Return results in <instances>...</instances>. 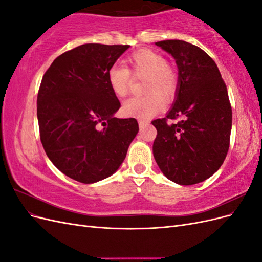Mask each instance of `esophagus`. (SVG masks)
Segmentation results:
<instances>
[{
  "label": "esophagus",
  "mask_w": 262,
  "mask_h": 262,
  "mask_svg": "<svg viewBox=\"0 0 262 262\" xmlns=\"http://www.w3.org/2000/svg\"><path fill=\"white\" fill-rule=\"evenodd\" d=\"M139 125H140V128L142 129V128H144V126L146 125V122L145 121H142V120H139Z\"/></svg>",
  "instance_id": "obj_1"
}]
</instances>
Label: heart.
Returning a JSON list of instances; mask_svg holds the SVG:
<instances>
[{"label": "heart", "instance_id": "1", "mask_svg": "<svg viewBox=\"0 0 262 262\" xmlns=\"http://www.w3.org/2000/svg\"><path fill=\"white\" fill-rule=\"evenodd\" d=\"M128 68L115 63L107 72L108 83L113 93L118 97L128 95L133 78H144L142 84L143 96L132 97L124 101L122 112L128 117L149 119L161 112L164 101L170 100L178 90V74L170 67L163 54L150 49H141L125 59Z\"/></svg>", "mask_w": 262, "mask_h": 262}]
</instances>
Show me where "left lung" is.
Instances as JSON below:
<instances>
[{"instance_id":"left-lung-1","label":"left lung","mask_w":262,"mask_h":262,"mask_svg":"<svg viewBox=\"0 0 262 262\" xmlns=\"http://www.w3.org/2000/svg\"><path fill=\"white\" fill-rule=\"evenodd\" d=\"M155 45L175 58L179 70L176 101L167 116L152 121L155 161L176 184H199L221 167L228 152L232 106L226 85L215 62L199 47L176 39Z\"/></svg>"}]
</instances>
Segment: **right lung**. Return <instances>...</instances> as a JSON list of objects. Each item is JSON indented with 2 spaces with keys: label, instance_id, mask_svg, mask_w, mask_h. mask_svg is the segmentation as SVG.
I'll return each mask as SVG.
<instances>
[{
  "label": "right lung",
  "instance_id": "1",
  "mask_svg": "<svg viewBox=\"0 0 262 262\" xmlns=\"http://www.w3.org/2000/svg\"><path fill=\"white\" fill-rule=\"evenodd\" d=\"M129 47L78 46L59 55L42 76L37 117L45 152L60 171L82 184L112 176L139 131L137 119L114 117L120 101L107 77Z\"/></svg>",
  "mask_w": 262,
  "mask_h": 262
}]
</instances>
